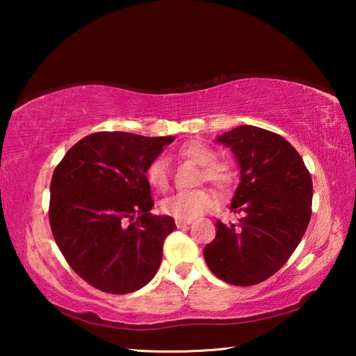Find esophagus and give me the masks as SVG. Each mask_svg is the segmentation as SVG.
Instances as JSON below:
<instances>
[{
    "label": "esophagus",
    "mask_w": 356,
    "mask_h": 356,
    "mask_svg": "<svg viewBox=\"0 0 356 356\" xmlns=\"http://www.w3.org/2000/svg\"><path fill=\"white\" fill-rule=\"evenodd\" d=\"M188 225H191V220H176L177 227H184V226H188Z\"/></svg>",
    "instance_id": "esophagus-1"
}]
</instances>
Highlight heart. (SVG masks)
Instances as JSON below:
<instances>
[{"label": "heart", "mask_w": 356, "mask_h": 356, "mask_svg": "<svg viewBox=\"0 0 356 356\" xmlns=\"http://www.w3.org/2000/svg\"><path fill=\"white\" fill-rule=\"evenodd\" d=\"M180 156L195 161L201 166L200 179L213 185L218 190H226L236 180V171L226 161L215 160V152L206 144L200 141H186L179 149ZM146 179L152 188L166 190L170 176H168V163L163 156H156L150 161L146 170ZM215 204V196L207 190H188L177 191L165 197L160 202V210L176 220H191L201 215Z\"/></svg>", "instance_id": "heart-1"}]
</instances>
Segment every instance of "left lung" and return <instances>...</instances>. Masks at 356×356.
<instances>
[{"instance_id": "1", "label": "left lung", "mask_w": 356, "mask_h": 356, "mask_svg": "<svg viewBox=\"0 0 356 356\" xmlns=\"http://www.w3.org/2000/svg\"><path fill=\"white\" fill-rule=\"evenodd\" d=\"M216 141L231 147L238 161L240 184L231 210L242 218L236 225L216 221L204 259L227 284L254 286L278 272L305 236L311 174L292 144L270 130L238 125Z\"/></svg>"}]
</instances>
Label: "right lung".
Returning <instances> with one entry per match:
<instances>
[{
  "mask_svg": "<svg viewBox=\"0 0 356 356\" xmlns=\"http://www.w3.org/2000/svg\"><path fill=\"white\" fill-rule=\"evenodd\" d=\"M174 138L97 131L70 147L53 172V237L72 270L102 292H135L160 267L176 222L150 213L146 170Z\"/></svg>",
  "mask_w": 356,
  "mask_h": 356,
  "instance_id": "1",
  "label": "right lung"
}]
</instances>
